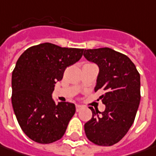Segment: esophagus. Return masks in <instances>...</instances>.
Here are the masks:
<instances>
[{"label":"esophagus","instance_id":"34e87169","mask_svg":"<svg viewBox=\"0 0 156 156\" xmlns=\"http://www.w3.org/2000/svg\"><path fill=\"white\" fill-rule=\"evenodd\" d=\"M83 108V107L82 106V105H76V110H77V111H80V110H82Z\"/></svg>","mask_w":156,"mask_h":156}]
</instances>
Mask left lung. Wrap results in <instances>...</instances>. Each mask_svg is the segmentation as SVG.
Here are the masks:
<instances>
[{
  "mask_svg": "<svg viewBox=\"0 0 156 156\" xmlns=\"http://www.w3.org/2000/svg\"><path fill=\"white\" fill-rule=\"evenodd\" d=\"M83 56L99 68L95 91H105L100 98L105 105L103 112L90 107L92 117L84 124L85 135L97 145L111 146L134 122L141 100L140 74L129 57L109 47L84 49Z\"/></svg>",
  "mask_w": 156,
  "mask_h": 156,
  "instance_id": "left-lung-1",
  "label": "left lung"
}]
</instances>
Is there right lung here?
Listing matches in <instances>:
<instances>
[{
	"label": "right lung",
	"instance_id": "obj_1",
	"mask_svg": "<svg viewBox=\"0 0 156 156\" xmlns=\"http://www.w3.org/2000/svg\"><path fill=\"white\" fill-rule=\"evenodd\" d=\"M83 49L51 43L31 46L20 55L12 73V105L20 126L31 140L47 144L59 140L75 114L73 103L52 98L66 68L78 62Z\"/></svg>",
	"mask_w": 156,
	"mask_h": 156
}]
</instances>
